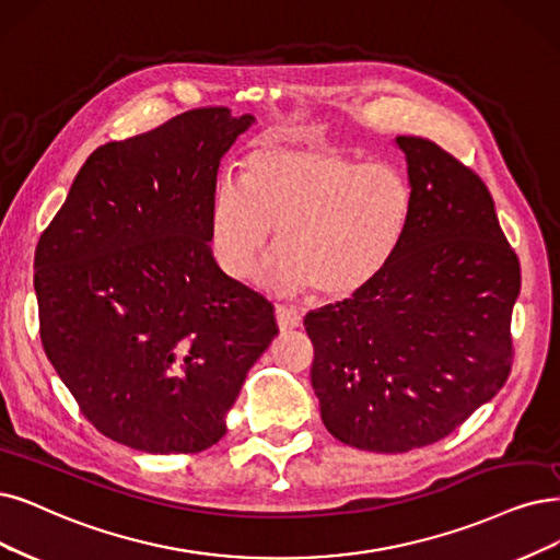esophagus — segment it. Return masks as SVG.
Listing matches in <instances>:
<instances>
[{"mask_svg":"<svg viewBox=\"0 0 560 560\" xmlns=\"http://www.w3.org/2000/svg\"><path fill=\"white\" fill-rule=\"evenodd\" d=\"M275 318H277V327H279V332H281V335H285V332H293V329L302 327V316L295 312V308L277 306Z\"/></svg>","mask_w":560,"mask_h":560,"instance_id":"esophagus-1","label":"esophagus"}]
</instances>
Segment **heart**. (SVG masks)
Segmentation results:
<instances>
[{
	"label": "heart",
	"instance_id": "heart-1",
	"mask_svg": "<svg viewBox=\"0 0 560 560\" xmlns=\"http://www.w3.org/2000/svg\"><path fill=\"white\" fill-rule=\"evenodd\" d=\"M410 217L412 189L397 165L360 163L325 144L260 142L242 163V184L217 186L207 244L228 277L244 279L277 231L279 256L260 283L343 302L383 275Z\"/></svg>",
	"mask_w": 560,
	"mask_h": 560
}]
</instances>
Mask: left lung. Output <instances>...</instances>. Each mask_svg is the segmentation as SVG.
Instances as JSON below:
<instances>
[{"mask_svg":"<svg viewBox=\"0 0 560 560\" xmlns=\"http://www.w3.org/2000/svg\"><path fill=\"white\" fill-rule=\"evenodd\" d=\"M395 144L412 189L399 252L366 291L304 318L323 424L385 454L445 439L499 395L522 288L485 182L427 138Z\"/></svg>","mask_w":560,"mask_h":560,"instance_id":"8db88e82","label":"left lung"}]
</instances>
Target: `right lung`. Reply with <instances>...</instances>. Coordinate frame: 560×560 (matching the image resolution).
<instances>
[{
  "instance_id": "right-lung-1",
  "label": "right lung",
  "mask_w": 560,
  "mask_h": 560,
  "mask_svg": "<svg viewBox=\"0 0 560 560\" xmlns=\"http://www.w3.org/2000/svg\"><path fill=\"white\" fill-rule=\"evenodd\" d=\"M254 115L198 108L82 163L34 258L40 341L85 418L150 454L212 447L275 308L207 244L219 165Z\"/></svg>"
}]
</instances>
